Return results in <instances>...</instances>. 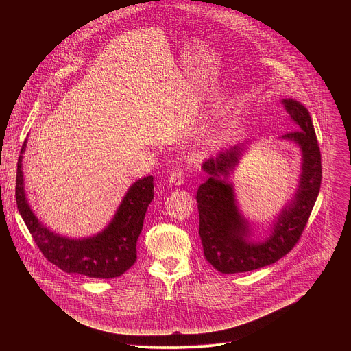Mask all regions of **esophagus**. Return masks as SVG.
Returning a JSON list of instances; mask_svg holds the SVG:
<instances>
[{
  "instance_id": "34e87169",
  "label": "esophagus",
  "mask_w": 351,
  "mask_h": 351,
  "mask_svg": "<svg viewBox=\"0 0 351 351\" xmlns=\"http://www.w3.org/2000/svg\"><path fill=\"white\" fill-rule=\"evenodd\" d=\"M184 182V169L178 168L169 175V183L173 186H180Z\"/></svg>"
}]
</instances>
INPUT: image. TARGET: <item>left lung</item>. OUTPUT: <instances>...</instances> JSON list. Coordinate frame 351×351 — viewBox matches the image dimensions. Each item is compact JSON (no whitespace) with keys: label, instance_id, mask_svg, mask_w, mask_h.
Segmentation results:
<instances>
[{"label":"left lung","instance_id":"obj_1","mask_svg":"<svg viewBox=\"0 0 351 351\" xmlns=\"http://www.w3.org/2000/svg\"><path fill=\"white\" fill-rule=\"evenodd\" d=\"M282 104L297 129L280 138L298 144L302 149V175L294 197L282 210L264 241H253L250 237L252 229L237 208L233 186L226 182L240 160L244 144L221 152L203 164L210 178L199 184L195 195L199 215L198 234L207 261L222 274L254 271L286 256L302 236L317 202L322 168L310 112L291 98H285Z\"/></svg>","mask_w":351,"mask_h":351}]
</instances>
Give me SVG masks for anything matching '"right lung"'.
<instances>
[{
  "instance_id": "obj_1",
  "label": "right lung",
  "mask_w": 351,
  "mask_h": 351,
  "mask_svg": "<svg viewBox=\"0 0 351 351\" xmlns=\"http://www.w3.org/2000/svg\"><path fill=\"white\" fill-rule=\"evenodd\" d=\"M22 145L16 171V204L34 243L43 256L66 274L112 279L125 274L137 260L136 243L143 229L148 204L154 198L153 176L134 182L125 194L110 225L95 236L69 239L48 230L33 214L25 194Z\"/></svg>"
}]
</instances>
